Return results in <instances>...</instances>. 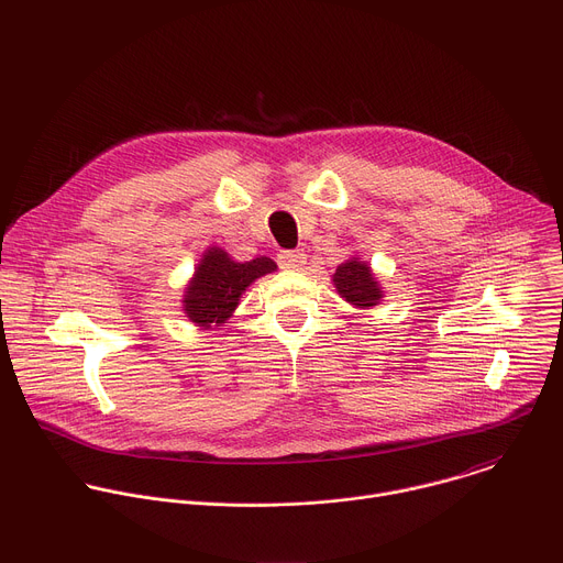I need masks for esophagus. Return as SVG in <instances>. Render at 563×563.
Segmentation results:
<instances>
[{
    "label": "esophagus",
    "mask_w": 563,
    "mask_h": 563,
    "mask_svg": "<svg viewBox=\"0 0 563 563\" xmlns=\"http://www.w3.org/2000/svg\"><path fill=\"white\" fill-rule=\"evenodd\" d=\"M305 263H307V256H305L302 252H280V254H278V265H280L283 269L296 272V269H300Z\"/></svg>",
    "instance_id": "obj_1"
}]
</instances>
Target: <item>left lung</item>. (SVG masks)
I'll list each match as a JSON object with an SVG mask.
<instances>
[{"mask_svg": "<svg viewBox=\"0 0 563 563\" xmlns=\"http://www.w3.org/2000/svg\"><path fill=\"white\" fill-rule=\"evenodd\" d=\"M334 285L347 302L361 309H369L380 302L383 291L378 280L372 274V267L358 258H350L347 263L339 265L334 274Z\"/></svg>", "mask_w": 563, "mask_h": 563, "instance_id": "left-lung-1", "label": "left lung"}]
</instances>
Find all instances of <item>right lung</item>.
Here are the masks:
<instances>
[{
  "label": "right lung",
  "instance_id": "obj_1",
  "mask_svg": "<svg viewBox=\"0 0 563 563\" xmlns=\"http://www.w3.org/2000/svg\"><path fill=\"white\" fill-rule=\"evenodd\" d=\"M272 272H276V263L267 256L235 263L224 250L209 247L185 287L183 311L198 328H220L238 307L243 291L256 278Z\"/></svg>",
  "mask_w": 563,
  "mask_h": 563
}]
</instances>
